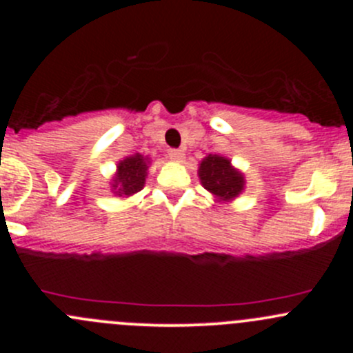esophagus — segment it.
Wrapping results in <instances>:
<instances>
[{
	"label": "esophagus",
	"mask_w": 353,
	"mask_h": 353,
	"mask_svg": "<svg viewBox=\"0 0 353 353\" xmlns=\"http://www.w3.org/2000/svg\"><path fill=\"white\" fill-rule=\"evenodd\" d=\"M169 157L172 160H183L184 159V152L177 150V148H172V150H169Z\"/></svg>",
	"instance_id": "obj_1"
}]
</instances>
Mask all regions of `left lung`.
I'll return each instance as SVG.
<instances>
[{
	"mask_svg": "<svg viewBox=\"0 0 353 353\" xmlns=\"http://www.w3.org/2000/svg\"><path fill=\"white\" fill-rule=\"evenodd\" d=\"M203 188L213 194L219 201H230L237 198L244 190V176L234 169L229 159L222 155H212L201 160L198 169Z\"/></svg>",
	"mask_w": 353,
	"mask_h": 353,
	"instance_id": "obj_1",
	"label": "left lung"
}]
</instances>
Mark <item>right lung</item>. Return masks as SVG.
Wrapping results in <instances>:
<instances>
[{
    "label": "right lung",
    "mask_w": 353,
    "mask_h": 353,
    "mask_svg": "<svg viewBox=\"0 0 353 353\" xmlns=\"http://www.w3.org/2000/svg\"><path fill=\"white\" fill-rule=\"evenodd\" d=\"M148 159L147 157L134 154L126 157L117 163V170L112 177V190L119 196L128 198L143 190L145 179H147Z\"/></svg>",
    "instance_id": "obj_1"
}]
</instances>
